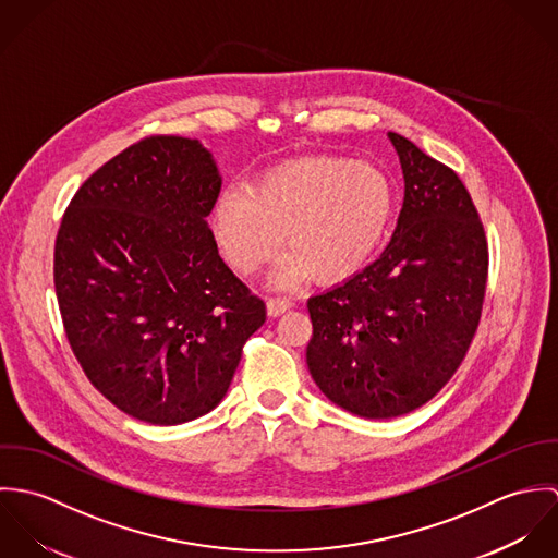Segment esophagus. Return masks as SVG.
<instances>
[{
	"instance_id": "1",
	"label": "esophagus",
	"mask_w": 558,
	"mask_h": 558,
	"mask_svg": "<svg viewBox=\"0 0 558 558\" xmlns=\"http://www.w3.org/2000/svg\"><path fill=\"white\" fill-rule=\"evenodd\" d=\"M288 310H292V301H290V299H283V296L268 299V303H266V312H268V316H272V318L286 314Z\"/></svg>"
}]
</instances>
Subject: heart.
<instances>
[{
	"instance_id": "obj_1",
	"label": "heart",
	"mask_w": 558,
	"mask_h": 558,
	"mask_svg": "<svg viewBox=\"0 0 558 558\" xmlns=\"http://www.w3.org/2000/svg\"><path fill=\"white\" fill-rule=\"evenodd\" d=\"M396 206L391 178L372 162L316 155L262 171L246 193L228 191L213 210V234L240 275L264 266L281 234L292 248L272 275L290 288L356 275L378 251Z\"/></svg>"
}]
</instances>
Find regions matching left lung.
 Returning <instances> with one entry per match:
<instances>
[{"label": "left lung", "mask_w": 558, "mask_h": 558, "mask_svg": "<svg viewBox=\"0 0 558 558\" xmlns=\"http://www.w3.org/2000/svg\"><path fill=\"white\" fill-rule=\"evenodd\" d=\"M389 140L405 186L393 239L376 262L307 301L310 374L363 418L408 414L451 380L487 281V240L458 173L398 133Z\"/></svg>", "instance_id": "left-lung-1"}]
</instances>
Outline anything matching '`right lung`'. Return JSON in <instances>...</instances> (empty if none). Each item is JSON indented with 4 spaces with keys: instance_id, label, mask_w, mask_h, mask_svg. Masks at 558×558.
Returning <instances> with one entry per match:
<instances>
[{
    "instance_id": "right-lung-1",
    "label": "right lung",
    "mask_w": 558,
    "mask_h": 558,
    "mask_svg": "<svg viewBox=\"0 0 558 558\" xmlns=\"http://www.w3.org/2000/svg\"><path fill=\"white\" fill-rule=\"evenodd\" d=\"M219 191L197 140L153 135L81 184L56 239L69 343L87 380L144 423L180 425L219 405L266 322L208 228Z\"/></svg>"
}]
</instances>
